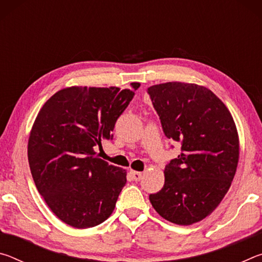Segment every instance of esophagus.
<instances>
[{"label":"esophagus","mask_w":262,"mask_h":262,"mask_svg":"<svg viewBox=\"0 0 262 262\" xmlns=\"http://www.w3.org/2000/svg\"><path fill=\"white\" fill-rule=\"evenodd\" d=\"M132 178L135 181H140L142 178V172H137V171H130Z\"/></svg>","instance_id":"obj_1"}]
</instances>
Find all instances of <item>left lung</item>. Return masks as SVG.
<instances>
[{
    "label": "left lung",
    "instance_id": "left-lung-1",
    "mask_svg": "<svg viewBox=\"0 0 262 262\" xmlns=\"http://www.w3.org/2000/svg\"><path fill=\"white\" fill-rule=\"evenodd\" d=\"M163 132L181 152L165 166V183L149 195L163 219L189 225L207 217L231 186L239 158L233 119L205 86L168 82L148 88Z\"/></svg>",
    "mask_w": 262,
    "mask_h": 262
}]
</instances>
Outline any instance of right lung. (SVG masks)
Returning <instances> with one entry per match:
<instances>
[{
  "label": "right lung",
  "instance_id": "1",
  "mask_svg": "<svg viewBox=\"0 0 262 262\" xmlns=\"http://www.w3.org/2000/svg\"><path fill=\"white\" fill-rule=\"evenodd\" d=\"M133 97L127 89L73 86L57 91L38 113L28 147L31 173L47 206L70 227H96L114 210L126 171L98 158L96 148L113 140Z\"/></svg>",
  "mask_w": 262,
  "mask_h": 262
}]
</instances>
